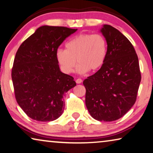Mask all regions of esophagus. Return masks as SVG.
<instances>
[{"label":"esophagus","instance_id":"34e87169","mask_svg":"<svg viewBox=\"0 0 153 153\" xmlns=\"http://www.w3.org/2000/svg\"><path fill=\"white\" fill-rule=\"evenodd\" d=\"M76 82L77 84H80V83L82 82V79H80V78H77V79H76Z\"/></svg>","mask_w":153,"mask_h":153}]
</instances>
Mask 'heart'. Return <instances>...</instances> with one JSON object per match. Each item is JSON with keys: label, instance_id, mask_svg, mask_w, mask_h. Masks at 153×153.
<instances>
[{"label": "heart", "instance_id": "heart-1", "mask_svg": "<svg viewBox=\"0 0 153 153\" xmlns=\"http://www.w3.org/2000/svg\"><path fill=\"white\" fill-rule=\"evenodd\" d=\"M66 49H58L56 58L62 71L71 73L78 64L77 71L86 74L90 70L96 71L105 62L108 44L106 38L100 33H80L66 43Z\"/></svg>", "mask_w": 153, "mask_h": 153}]
</instances>
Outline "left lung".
Wrapping results in <instances>:
<instances>
[{
	"instance_id": "left-lung-1",
	"label": "left lung",
	"mask_w": 153,
	"mask_h": 153,
	"mask_svg": "<svg viewBox=\"0 0 153 153\" xmlns=\"http://www.w3.org/2000/svg\"><path fill=\"white\" fill-rule=\"evenodd\" d=\"M100 31L107 41L108 53L100 70L83 82L85 103L95 120L112 122L135 103L141 73L137 55L126 36L108 25Z\"/></svg>"
}]
</instances>
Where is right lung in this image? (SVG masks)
I'll use <instances>...</instances> for the list:
<instances>
[{"mask_svg":"<svg viewBox=\"0 0 153 153\" xmlns=\"http://www.w3.org/2000/svg\"><path fill=\"white\" fill-rule=\"evenodd\" d=\"M77 30L42 26L18 48L11 79L18 105L31 119L50 122L62 114L64 93L76 83L72 76L60 71L56 51L63 41Z\"/></svg>","mask_w":153,"mask_h":153,"instance_id":"1","label":"right lung"}]
</instances>
